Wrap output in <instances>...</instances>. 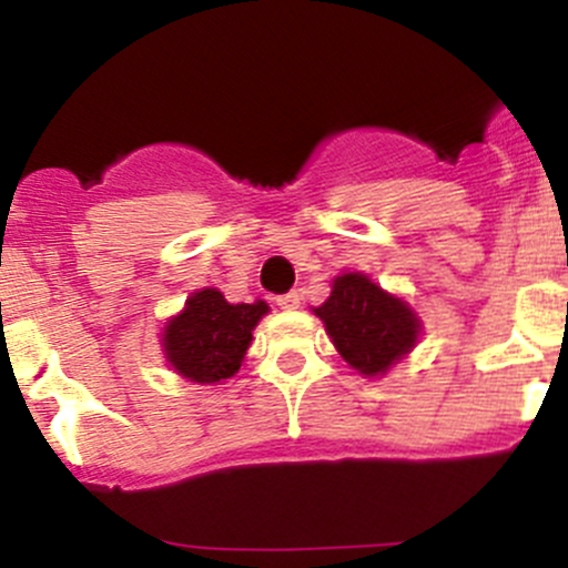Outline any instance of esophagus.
I'll return each mask as SVG.
<instances>
[{"instance_id": "34e87169", "label": "esophagus", "mask_w": 568, "mask_h": 568, "mask_svg": "<svg viewBox=\"0 0 568 568\" xmlns=\"http://www.w3.org/2000/svg\"><path fill=\"white\" fill-rule=\"evenodd\" d=\"M277 304L283 310H296L302 304V294H300V291H288V294H280Z\"/></svg>"}]
</instances>
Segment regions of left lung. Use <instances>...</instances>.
Wrapping results in <instances>:
<instances>
[{
  "mask_svg": "<svg viewBox=\"0 0 568 568\" xmlns=\"http://www.w3.org/2000/svg\"><path fill=\"white\" fill-rule=\"evenodd\" d=\"M315 315L326 324V334L343 359L362 375H384L419 337L414 310L364 274L334 280L332 296L315 307Z\"/></svg>",
  "mask_w": 568,
  "mask_h": 568,
  "instance_id": "1",
  "label": "left lung"
}]
</instances>
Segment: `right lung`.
Returning <instances> with one entry per match:
<instances>
[{"mask_svg":"<svg viewBox=\"0 0 568 568\" xmlns=\"http://www.w3.org/2000/svg\"><path fill=\"white\" fill-rule=\"evenodd\" d=\"M266 313V302L229 304L220 291H199L184 304L182 315L165 326V359L195 384L231 378L242 367L255 324Z\"/></svg>","mask_w":568,"mask_h":568,"instance_id":"right-lung-1","label":"right lung"}]
</instances>
